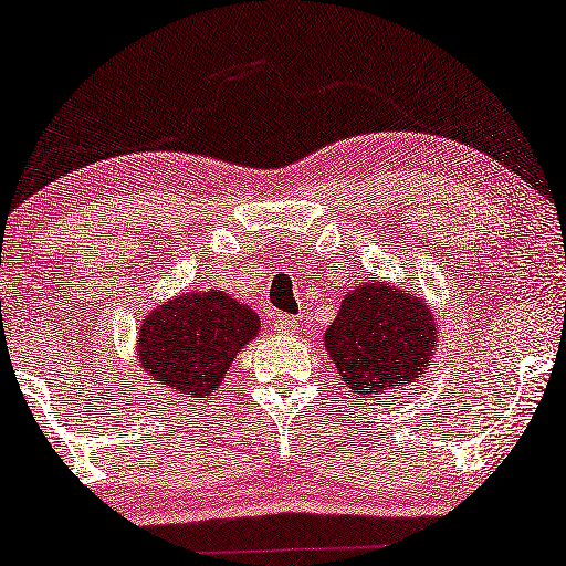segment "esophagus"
Wrapping results in <instances>:
<instances>
[{"mask_svg": "<svg viewBox=\"0 0 566 566\" xmlns=\"http://www.w3.org/2000/svg\"><path fill=\"white\" fill-rule=\"evenodd\" d=\"M272 328H274L276 333H282V336H292V333L300 331V325H297V317L276 315L274 323H272Z\"/></svg>", "mask_w": 566, "mask_h": 566, "instance_id": "esophagus-1", "label": "esophagus"}]
</instances>
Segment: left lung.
<instances>
[{
	"label": "left lung",
	"mask_w": 566,
	"mask_h": 566,
	"mask_svg": "<svg viewBox=\"0 0 566 566\" xmlns=\"http://www.w3.org/2000/svg\"><path fill=\"white\" fill-rule=\"evenodd\" d=\"M436 340V317L423 297L369 276L340 302L323 344L354 392L392 400L423 377Z\"/></svg>",
	"instance_id": "left-lung-1"
}]
</instances>
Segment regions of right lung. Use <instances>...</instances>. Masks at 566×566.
<instances>
[{
	"label": "right lung",
	"instance_id": "1",
	"mask_svg": "<svg viewBox=\"0 0 566 566\" xmlns=\"http://www.w3.org/2000/svg\"><path fill=\"white\" fill-rule=\"evenodd\" d=\"M259 328V315L226 292H187L143 321L138 361L154 385L171 387L179 397H205L220 387Z\"/></svg>",
	"mask_w": 566,
	"mask_h": 566
}]
</instances>
